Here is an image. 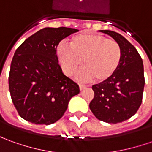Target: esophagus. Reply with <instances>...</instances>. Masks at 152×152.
Wrapping results in <instances>:
<instances>
[{"label": "esophagus", "mask_w": 152, "mask_h": 152, "mask_svg": "<svg viewBox=\"0 0 152 152\" xmlns=\"http://www.w3.org/2000/svg\"><path fill=\"white\" fill-rule=\"evenodd\" d=\"M79 87H80V91H82V90H84L85 88L86 87V86H85V85H83V84H80V85H79Z\"/></svg>", "instance_id": "esophagus-1"}]
</instances>
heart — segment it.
Here are the masks:
<instances>
[{"label": "heart", "mask_w": 152, "mask_h": 152, "mask_svg": "<svg viewBox=\"0 0 152 152\" xmlns=\"http://www.w3.org/2000/svg\"><path fill=\"white\" fill-rule=\"evenodd\" d=\"M56 56L67 76H72L83 61L85 68L78 75V79H95L96 82L102 83L110 80L117 72L122 52L116 41L102 35L83 33L72 37L70 46L59 44Z\"/></svg>", "instance_id": "obj_1"}]
</instances>
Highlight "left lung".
I'll return each mask as SVG.
<instances>
[{"instance_id":"8db88e82","label":"left lung","mask_w":152,"mask_h":152,"mask_svg":"<svg viewBox=\"0 0 152 152\" xmlns=\"http://www.w3.org/2000/svg\"><path fill=\"white\" fill-rule=\"evenodd\" d=\"M121 46L122 57L115 74L106 82L92 86L90 109L100 121L116 124L136 114L142 102L145 86L143 61L138 51L119 33L102 30Z\"/></svg>"}]
</instances>
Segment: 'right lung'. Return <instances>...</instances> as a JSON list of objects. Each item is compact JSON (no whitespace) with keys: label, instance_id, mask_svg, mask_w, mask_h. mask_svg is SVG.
<instances>
[{"label":"right lung","instance_id":"obj_1","mask_svg":"<svg viewBox=\"0 0 152 152\" xmlns=\"http://www.w3.org/2000/svg\"><path fill=\"white\" fill-rule=\"evenodd\" d=\"M77 29L46 27L16 49L11 64L9 89L19 115L31 123L50 125L61 119L79 86L64 75L58 63L60 41Z\"/></svg>","mask_w":152,"mask_h":152}]
</instances>
